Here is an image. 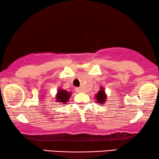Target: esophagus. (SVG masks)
Masks as SVG:
<instances>
[{
  "mask_svg": "<svg viewBox=\"0 0 159 159\" xmlns=\"http://www.w3.org/2000/svg\"><path fill=\"white\" fill-rule=\"evenodd\" d=\"M75 91L76 92H77V93H80V92H82V89L81 88H75Z\"/></svg>",
  "mask_w": 159,
  "mask_h": 159,
  "instance_id": "1",
  "label": "esophagus"
}]
</instances>
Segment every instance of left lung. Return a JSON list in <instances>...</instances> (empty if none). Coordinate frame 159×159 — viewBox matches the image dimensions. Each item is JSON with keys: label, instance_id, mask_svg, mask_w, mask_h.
<instances>
[{"label": "left lung", "instance_id": "obj_1", "mask_svg": "<svg viewBox=\"0 0 159 159\" xmlns=\"http://www.w3.org/2000/svg\"><path fill=\"white\" fill-rule=\"evenodd\" d=\"M95 97H96L98 103H100V105L102 103H105L104 102H105L106 100V96L103 88H101V90H99V92L95 95Z\"/></svg>", "mask_w": 159, "mask_h": 159}]
</instances>
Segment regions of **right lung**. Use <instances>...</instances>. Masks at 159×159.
I'll return each mask as SVG.
<instances>
[{
	"label": "right lung",
	"mask_w": 159,
	"mask_h": 159,
	"mask_svg": "<svg viewBox=\"0 0 159 159\" xmlns=\"http://www.w3.org/2000/svg\"><path fill=\"white\" fill-rule=\"evenodd\" d=\"M71 96V93L67 92L64 90H59L57 93L56 95V101L58 103H63L66 104L67 101H69V98Z\"/></svg>",
	"instance_id": "obj_1"
}]
</instances>
